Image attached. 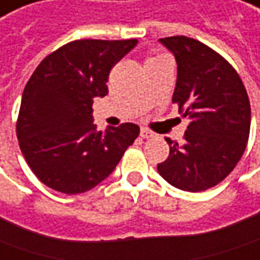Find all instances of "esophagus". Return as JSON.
<instances>
[{
    "mask_svg": "<svg viewBox=\"0 0 260 260\" xmlns=\"http://www.w3.org/2000/svg\"><path fill=\"white\" fill-rule=\"evenodd\" d=\"M152 135H154V134L148 129H141V132H140V137L144 138V140H145V138H151Z\"/></svg>",
    "mask_w": 260,
    "mask_h": 260,
    "instance_id": "obj_1",
    "label": "esophagus"
}]
</instances>
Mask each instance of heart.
I'll list each match as a JSON object with an SVG mask.
<instances>
[{"mask_svg": "<svg viewBox=\"0 0 260 260\" xmlns=\"http://www.w3.org/2000/svg\"><path fill=\"white\" fill-rule=\"evenodd\" d=\"M164 58H167L164 53H155V55H151V56H148L147 58V61H145V63L148 62H152V61H158V59H164Z\"/></svg>", "mask_w": 260, "mask_h": 260, "instance_id": "heart-1", "label": "heart"}]
</instances>
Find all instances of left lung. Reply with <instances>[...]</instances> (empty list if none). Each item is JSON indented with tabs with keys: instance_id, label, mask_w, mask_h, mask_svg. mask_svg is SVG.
<instances>
[{
	"instance_id": "1",
	"label": "left lung",
	"mask_w": 260,
	"mask_h": 260,
	"mask_svg": "<svg viewBox=\"0 0 260 260\" xmlns=\"http://www.w3.org/2000/svg\"><path fill=\"white\" fill-rule=\"evenodd\" d=\"M175 55L177 81L173 103L189 119L182 144L166 138L167 160L158 173L172 186L201 192L233 172L250 132V102L237 71L220 53L197 39H160Z\"/></svg>"
}]
</instances>
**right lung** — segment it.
Here are the masks:
<instances>
[{
    "mask_svg": "<svg viewBox=\"0 0 260 260\" xmlns=\"http://www.w3.org/2000/svg\"><path fill=\"white\" fill-rule=\"evenodd\" d=\"M137 39L70 42L38 65L24 87L17 138L28 167L43 185L67 195L103 182L140 135L135 123H93V100L108 94L109 73Z\"/></svg>",
    "mask_w": 260,
    "mask_h": 260,
    "instance_id": "obj_1",
    "label": "right lung"
}]
</instances>
